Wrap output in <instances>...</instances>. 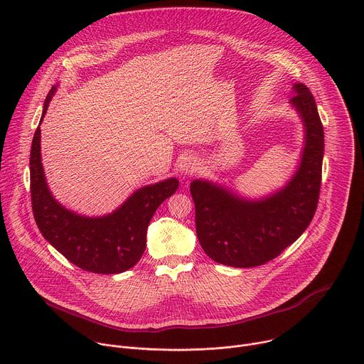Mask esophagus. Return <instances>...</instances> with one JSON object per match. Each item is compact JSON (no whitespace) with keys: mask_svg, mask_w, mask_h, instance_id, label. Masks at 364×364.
I'll list each match as a JSON object with an SVG mask.
<instances>
[{"mask_svg":"<svg viewBox=\"0 0 364 364\" xmlns=\"http://www.w3.org/2000/svg\"><path fill=\"white\" fill-rule=\"evenodd\" d=\"M200 163L197 160V157H194V155H186V157H183L178 163V170L183 176H191L193 173L197 171Z\"/></svg>","mask_w":364,"mask_h":364,"instance_id":"1","label":"esophagus"}]
</instances>
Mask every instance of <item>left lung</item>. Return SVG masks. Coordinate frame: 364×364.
<instances>
[{"instance_id":"1","label":"left lung","mask_w":364,"mask_h":364,"mask_svg":"<svg viewBox=\"0 0 364 364\" xmlns=\"http://www.w3.org/2000/svg\"><path fill=\"white\" fill-rule=\"evenodd\" d=\"M294 93L289 102L302 119L305 146L295 176L284 188L261 200H246L210 181L190 184L198 242L218 264L235 268L264 265L292 245L316 215L324 129L309 89L296 83Z\"/></svg>"}]
</instances>
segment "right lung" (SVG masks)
Here are the masks:
<instances>
[{
  "instance_id": "obj_1",
  "label": "right lung",
  "mask_w": 364,
  "mask_h": 364,
  "mask_svg": "<svg viewBox=\"0 0 364 364\" xmlns=\"http://www.w3.org/2000/svg\"><path fill=\"white\" fill-rule=\"evenodd\" d=\"M53 86L44 100L43 115L55 95ZM178 188L177 178L136 190L114 213L102 218L76 215L51 196L40 155V127L30 152V191L34 220L43 237L68 261L93 274H121L131 269L144 253L146 228L159 205Z\"/></svg>"
}]
</instances>
